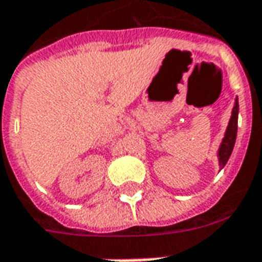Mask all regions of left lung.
Listing matches in <instances>:
<instances>
[{
	"label": "left lung",
	"instance_id": "1",
	"mask_svg": "<svg viewBox=\"0 0 262 262\" xmlns=\"http://www.w3.org/2000/svg\"><path fill=\"white\" fill-rule=\"evenodd\" d=\"M237 114H239V104H237V100H236V104L233 106V112H232V116H230L229 125H228V129H226V135H225L224 141H222L220 148L221 168H224L226 165V162H228L230 154L233 151L236 135H237Z\"/></svg>",
	"mask_w": 262,
	"mask_h": 262
}]
</instances>
